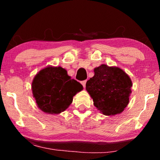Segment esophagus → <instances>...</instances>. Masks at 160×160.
Segmentation results:
<instances>
[{
    "mask_svg": "<svg viewBox=\"0 0 160 160\" xmlns=\"http://www.w3.org/2000/svg\"><path fill=\"white\" fill-rule=\"evenodd\" d=\"M86 82H87V80H83V81H82V82H81V84H82V86H83V88H85Z\"/></svg>",
    "mask_w": 160,
    "mask_h": 160,
    "instance_id": "esophagus-1",
    "label": "esophagus"
}]
</instances>
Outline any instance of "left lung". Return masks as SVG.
I'll list each match as a JSON object with an SVG mask.
<instances>
[{"instance_id": "left-lung-1", "label": "left lung", "mask_w": 160, "mask_h": 160, "mask_svg": "<svg viewBox=\"0 0 160 160\" xmlns=\"http://www.w3.org/2000/svg\"><path fill=\"white\" fill-rule=\"evenodd\" d=\"M94 75L87 81L86 90L99 112L115 116L123 112L129 103L132 81L121 68L102 64L94 69Z\"/></svg>"}]
</instances>
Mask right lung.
Listing matches in <instances>:
<instances>
[{
	"label": "right lung",
	"instance_id": "obj_1",
	"mask_svg": "<svg viewBox=\"0 0 160 160\" xmlns=\"http://www.w3.org/2000/svg\"><path fill=\"white\" fill-rule=\"evenodd\" d=\"M80 82L71 79L61 66H47L35 75L32 82L33 97L43 112L58 114L67 109L73 97L82 90Z\"/></svg>",
	"mask_w": 160,
	"mask_h": 160
}]
</instances>
